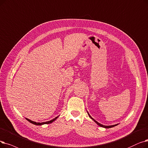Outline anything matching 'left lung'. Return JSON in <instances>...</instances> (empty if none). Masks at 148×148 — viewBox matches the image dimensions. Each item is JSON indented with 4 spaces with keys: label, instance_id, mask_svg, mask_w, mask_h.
<instances>
[{
    "label": "left lung",
    "instance_id": "1",
    "mask_svg": "<svg viewBox=\"0 0 148 148\" xmlns=\"http://www.w3.org/2000/svg\"><path fill=\"white\" fill-rule=\"evenodd\" d=\"M88 115L89 116V117L91 118V119H92L96 123H97L99 126H101V127H105V128H110V127H114V126H117V125H112V126H105V125H101V124H100V123H99V122H97V121H95L93 118H92L91 117V115H90L89 114H88Z\"/></svg>",
    "mask_w": 148,
    "mask_h": 148
}]
</instances>
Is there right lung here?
<instances>
[{
	"label": "right lung",
	"mask_w": 148,
	"mask_h": 148,
	"mask_svg": "<svg viewBox=\"0 0 148 148\" xmlns=\"http://www.w3.org/2000/svg\"><path fill=\"white\" fill-rule=\"evenodd\" d=\"M57 117H56V118H54V119H53V120H50V121H46V122H43V123H36V122L33 121H31V120H29V119H27V118H26V119H27L28 121H29L30 123H33V124H34V125H43V124H49V123H53V122L54 120H56V119H57Z\"/></svg>",
	"instance_id": "right-lung-1"
}]
</instances>
